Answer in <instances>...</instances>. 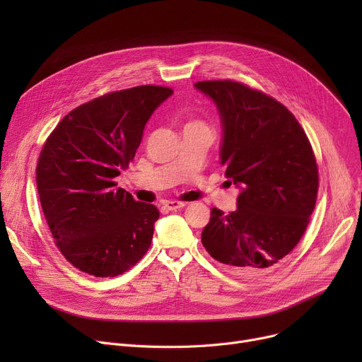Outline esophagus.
<instances>
[{
	"mask_svg": "<svg viewBox=\"0 0 362 362\" xmlns=\"http://www.w3.org/2000/svg\"><path fill=\"white\" fill-rule=\"evenodd\" d=\"M186 204L185 202H182V201H165L164 202V206L167 208V210H170V211H173V210H179V208H183Z\"/></svg>",
	"mask_w": 362,
	"mask_h": 362,
	"instance_id": "obj_1",
	"label": "esophagus"
}]
</instances>
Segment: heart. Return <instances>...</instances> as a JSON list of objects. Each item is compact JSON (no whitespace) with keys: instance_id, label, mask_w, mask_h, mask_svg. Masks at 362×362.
Returning <instances> with one entry per match:
<instances>
[{"instance_id":"heart-1","label":"heart","mask_w":362,"mask_h":362,"mask_svg":"<svg viewBox=\"0 0 362 362\" xmlns=\"http://www.w3.org/2000/svg\"><path fill=\"white\" fill-rule=\"evenodd\" d=\"M189 124H201V123H189Z\"/></svg>"}]
</instances>
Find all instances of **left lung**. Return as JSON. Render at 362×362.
<instances>
[{"label":"left lung","mask_w":362,"mask_h":362,"mask_svg":"<svg viewBox=\"0 0 362 362\" xmlns=\"http://www.w3.org/2000/svg\"><path fill=\"white\" fill-rule=\"evenodd\" d=\"M195 88L217 107L220 163L240 191L235 211L213 208L202 245L236 274L267 273L295 248L315 208L311 144L293 114L269 95L232 81Z\"/></svg>","instance_id":"8db88e82"}]
</instances>
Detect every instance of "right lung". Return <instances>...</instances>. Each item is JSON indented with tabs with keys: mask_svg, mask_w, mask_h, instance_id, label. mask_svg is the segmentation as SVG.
Here are the masks:
<instances>
[{
	"mask_svg": "<svg viewBox=\"0 0 362 362\" xmlns=\"http://www.w3.org/2000/svg\"><path fill=\"white\" fill-rule=\"evenodd\" d=\"M173 93L144 85L76 107L48 136L36 187L57 248L76 269L114 277L151 246L156 205L133 199L114 177L135 158L149 117Z\"/></svg>",
	"mask_w": 362,
	"mask_h": 362,
	"instance_id": "1",
	"label": "right lung"
}]
</instances>
